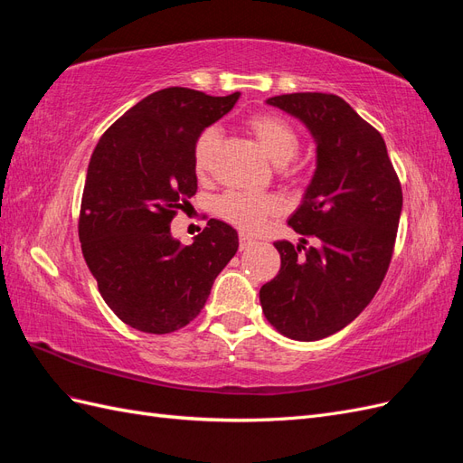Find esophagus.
I'll return each instance as SVG.
<instances>
[{
  "label": "esophagus",
  "mask_w": 463,
  "mask_h": 463,
  "mask_svg": "<svg viewBox=\"0 0 463 463\" xmlns=\"http://www.w3.org/2000/svg\"><path fill=\"white\" fill-rule=\"evenodd\" d=\"M255 241L253 240H250V237L249 235H245V233H240V249L241 250H245V249H249L250 245H253Z\"/></svg>",
  "instance_id": "obj_1"
}]
</instances>
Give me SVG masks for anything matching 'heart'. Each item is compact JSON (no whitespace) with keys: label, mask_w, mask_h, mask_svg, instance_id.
I'll list each match as a JSON object with an SVG mask.
<instances>
[{"label":"heart","mask_w":463,"mask_h":463,"mask_svg":"<svg viewBox=\"0 0 463 463\" xmlns=\"http://www.w3.org/2000/svg\"><path fill=\"white\" fill-rule=\"evenodd\" d=\"M247 129L255 135L262 150L274 164L282 165L286 177H296L301 165L293 162L299 150L301 138L298 129L276 114H255L247 119ZM220 143V129L210 125L203 129L194 141L193 164L199 175H206L214 164L216 146ZM218 214L243 232H259L279 213V203L269 194H249L243 191L223 193L216 203Z\"/></svg>","instance_id":"1"}]
</instances>
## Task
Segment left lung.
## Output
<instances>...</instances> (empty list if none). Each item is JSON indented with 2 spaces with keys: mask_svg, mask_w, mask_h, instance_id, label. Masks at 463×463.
Instances as JSON below:
<instances>
[{
  "mask_svg": "<svg viewBox=\"0 0 463 463\" xmlns=\"http://www.w3.org/2000/svg\"><path fill=\"white\" fill-rule=\"evenodd\" d=\"M269 104L311 129L317 172L288 222L305 240L274 241L282 264L260 288V305L279 334L313 342L347 326L381 288L394 255L402 185L384 138L344 98L293 92Z\"/></svg>",
  "mask_w": 463,
  "mask_h": 463,
  "instance_id": "obj_1",
  "label": "left lung"
}]
</instances>
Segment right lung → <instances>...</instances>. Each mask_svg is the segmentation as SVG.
Masks as SVG:
<instances>
[{
    "instance_id": "right-lung-1",
    "label": "right lung",
    "mask_w": 463,
    "mask_h": 463,
    "mask_svg": "<svg viewBox=\"0 0 463 463\" xmlns=\"http://www.w3.org/2000/svg\"><path fill=\"white\" fill-rule=\"evenodd\" d=\"M240 98L170 87L143 98L98 141L79 213L80 249L98 291L125 325L170 334L197 318L237 232L210 218L191 245L170 223L197 193L194 141Z\"/></svg>"
}]
</instances>
